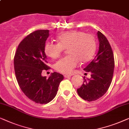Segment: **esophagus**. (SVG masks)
Here are the masks:
<instances>
[{"label":"esophagus","instance_id":"1","mask_svg":"<svg viewBox=\"0 0 129 129\" xmlns=\"http://www.w3.org/2000/svg\"><path fill=\"white\" fill-rule=\"evenodd\" d=\"M71 75H64V77L65 78H70L71 77Z\"/></svg>","mask_w":129,"mask_h":129}]
</instances>
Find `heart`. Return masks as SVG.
Masks as SVG:
<instances>
[{"instance_id":"1","label":"heart","mask_w":129,"mask_h":129,"mask_svg":"<svg viewBox=\"0 0 129 129\" xmlns=\"http://www.w3.org/2000/svg\"><path fill=\"white\" fill-rule=\"evenodd\" d=\"M58 43L47 41L44 52L47 56L55 59L60 57L64 49H67V56L58 61L55 70L62 74H71L79 61H89L95 52L96 41L93 35L79 30L62 33L57 38Z\"/></svg>"}]
</instances>
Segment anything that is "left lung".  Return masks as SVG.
Masks as SVG:
<instances>
[{"label": "left lung", "instance_id": "left-lung-1", "mask_svg": "<svg viewBox=\"0 0 129 129\" xmlns=\"http://www.w3.org/2000/svg\"><path fill=\"white\" fill-rule=\"evenodd\" d=\"M98 52L93 60L83 69L91 73V78L77 89L79 96L92 102L100 98L107 92L111 84L115 68V59L112 47L107 38L98 31Z\"/></svg>", "mask_w": 129, "mask_h": 129}]
</instances>
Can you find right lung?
Wrapping results in <instances>:
<instances>
[{"mask_svg":"<svg viewBox=\"0 0 129 129\" xmlns=\"http://www.w3.org/2000/svg\"><path fill=\"white\" fill-rule=\"evenodd\" d=\"M50 36L48 30H39L26 36L20 43L14 57V72L20 88L34 102L46 104L57 95L64 77L54 72L48 78L43 77L47 65L44 45Z\"/></svg>","mask_w":129,"mask_h":129,"instance_id":"right-lung-1","label":"right lung"}]
</instances>
